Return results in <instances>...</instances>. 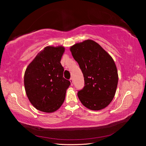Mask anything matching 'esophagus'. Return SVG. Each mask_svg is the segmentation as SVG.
<instances>
[{"label": "esophagus", "mask_w": 146, "mask_h": 146, "mask_svg": "<svg viewBox=\"0 0 146 146\" xmlns=\"http://www.w3.org/2000/svg\"><path fill=\"white\" fill-rule=\"evenodd\" d=\"M70 82H71V86H73V78H70Z\"/></svg>", "instance_id": "1"}]
</instances>
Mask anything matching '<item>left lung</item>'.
<instances>
[{"label": "left lung", "instance_id": "left-lung-1", "mask_svg": "<svg viewBox=\"0 0 146 146\" xmlns=\"http://www.w3.org/2000/svg\"><path fill=\"white\" fill-rule=\"evenodd\" d=\"M70 51L84 78V87L77 93L81 103L94 111L107 107L114 98L118 84L113 59L92 40L76 44Z\"/></svg>", "mask_w": 146, "mask_h": 146}]
</instances>
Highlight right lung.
Returning a JSON list of instances; mask_svg holds the SVG:
<instances>
[{"instance_id": "right-lung-1", "label": "right lung", "mask_w": 146, "mask_h": 146, "mask_svg": "<svg viewBox=\"0 0 146 146\" xmlns=\"http://www.w3.org/2000/svg\"><path fill=\"white\" fill-rule=\"evenodd\" d=\"M62 46H47L29 64L24 73V87L29 100L36 110L55 111L65 100L71 82L64 78L60 60Z\"/></svg>"}]
</instances>
